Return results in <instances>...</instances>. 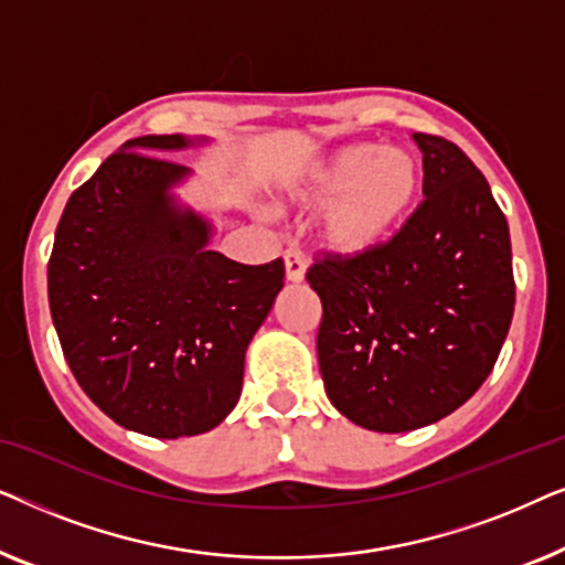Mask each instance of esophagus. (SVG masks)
I'll return each mask as SVG.
<instances>
[{"label": "esophagus", "mask_w": 565, "mask_h": 565, "mask_svg": "<svg viewBox=\"0 0 565 565\" xmlns=\"http://www.w3.org/2000/svg\"><path fill=\"white\" fill-rule=\"evenodd\" d=\"M306 277V259L298 252H285V280L303 282Z\"/></svg>", "instance_id": "esophagus-1"}]
</instances>
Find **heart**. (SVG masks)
<instances>
[{"mask_svg": "<svg viewBox=\"0 0 565 565\" xmlns=\"http://www.w3.org/2000/svg\"><path fill=\"white\" fill-rule=\"evenodd\" d=\"M424 190V167L406 149L352 143L316 159L290 177L275 205L313 211L316 244L337 259H365L385 249Z\"/></svg>", "mask_w": 565, "mask_h": 565, "instance_id": "heart-1", "label": "heart"}]
</instances>
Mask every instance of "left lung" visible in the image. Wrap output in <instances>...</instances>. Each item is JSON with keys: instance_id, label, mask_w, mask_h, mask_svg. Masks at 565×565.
<instances>
[{"instance_id": "obj_1", "label": "left lung", "mask_w": 565, "mask_h": 565, "mask_svg": "<svg viewBox=\"0 0 565 565\" xmlns=\"http://www.w3.org/2000/svg\"><path fill=\"white\" fill-rule=\"evenodd\" d=\"M412 138L424 203L373 257H323L306 275L323 306L316 352L329 401L388 435L466 404L514 313L512 242L489 182L455 143Z\"/></svg>"}]
</instances>
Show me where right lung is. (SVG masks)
I'll list each match as a JSON object with an SVG mask.
<instances>
[{"label":"right lung","instance_id":"obj_1","mask_svg":"<svg viewBox=\"0 0 565 565\" xmlns=\"http://www.w3.org/2000/svg\"><path fill=\"white\" fill-rule=\"evenodd\" d=\"M207 138L122 143L68 198L49 262V303L82 391L115 424L195 437L234 412L252 337L282 290V259L211 249L213 221L177 198L192 169L153 153Z\"/></svg>","mask_w":565,"mask_h":565}]
</instances>
